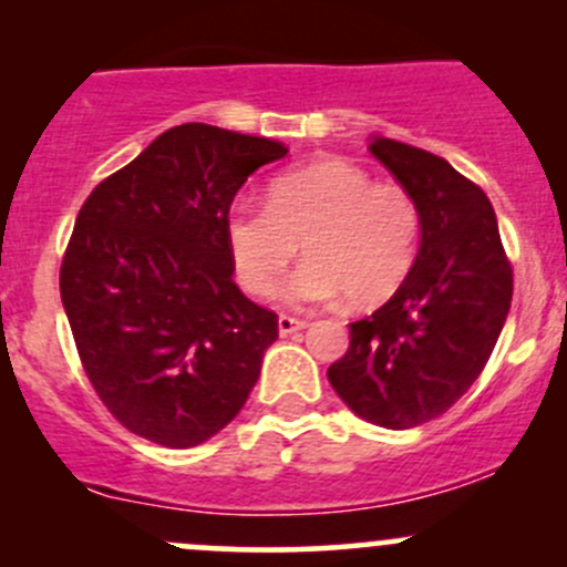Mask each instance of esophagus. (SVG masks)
I'll list each match as a JSON object with an SVG mask.
<instances>
[{
  "label": "esophagus",
  "instance_id": "34e87169",
  "mask_svg": "<svg viewBox=\"0 0 567 567\" xmlns=\"http://www.w3.org/2000/svg\"><path fill=\"white\" fill-rule=\"evenodd\" d=\"M277 326H279V334H282V337H288V334H293V331H299V329H307V320H301V318H293V316H279Z\"/></svg>",
  "mask_w": 567,
  "mask_h": 567
}]
</instances>
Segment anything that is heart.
<instances>
[{"mask_svg": "<svg viewBox=\"0 0 567 567\" xmlns=\"http://www.w3.org/2000/svg\"><path fill=\"white\" fill-rule=\"evenodd\" d=\"M307 251L282 296L296 307L348 293L353 305L390 299L409 274L420 214L409 194L342 158H323L274 177L268 205L233 203L225 244L251 296H271L299 249Z\"/></svg>", "mask_w": 567, "mask_h": 567, "instance_id": "b5f03b06", "label": "heart"}]
</instances>
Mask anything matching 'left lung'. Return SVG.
I'll return each instance as SVG.
<instances>
[{"label": "left lung", "mask_w": 567, "mask_h": 567, "mask_svg": "<svg viewBox=\"0 0 567 567\" xmlns=\"http://www.w3.org/2000/svg\"><path fill=\"white\" fill-rule=\"evenodd\" d=\"M370 153L414 199L420 249L394 296L351 323L329 384L362 420L405 431L477 381L511 312L513 271L491 199L433 153L373 136Z\"/></svg>", "instance_id": "1"}]
</instances>
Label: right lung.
<instances>
[{"mask_svg":"<svg viewBox=\"0 0 567 567\" xmlns=\"http://www.w3.org/2000/svg\"><path fill=\"white\" fill-rule=\"evenodd\" d=\"M288 147L205 123L164 131L82 205L60 293L87 379L131 433L208 442L260 379L277 316L233 282L225 216Z\"/></svg>","mask_w":567,"mask_h":567,"instance_id":"add662e5","label":"right lung"}]
</instances>
